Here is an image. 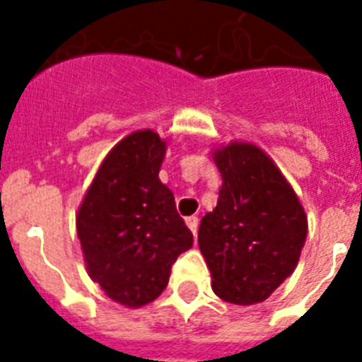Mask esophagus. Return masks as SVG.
Returning a JSON list of instances; mask_svg holds the SVG:
<instances>
[{
  "label": "esophagus",
  "instance_id": "34e87169",
  "mask_svg": "<svg viewBox=\"0 0 362 362\" xmlns=\"http://www.w3.org/2000/svg\"><path fill=\"white\" fill-rule=\"evenodd\" d=\"M186 226L189 227V231H192L193 235H197L199 220H197V218H195V216H189V218H186Z\"/></svg>",
  "mask_w": 362,
  "mask_h": 362
}]
</instances>
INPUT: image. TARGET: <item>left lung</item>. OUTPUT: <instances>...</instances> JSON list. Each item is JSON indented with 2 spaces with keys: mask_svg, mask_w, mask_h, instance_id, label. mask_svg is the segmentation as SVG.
Segmentation results:
<instances>
[{
  "mask_svg": "<svg viewBox=\"0 0 362 362\" xmlns=\"http://www.w3.org/2000/svg\"><path fill=\"white\" fill-rule=\"evenodd\" d=\"M221 173L216 209L199 226L212 289L233 304L263 303L291 276L308 220L286 176L250 142L214 150Z\"/></svg>",
  "mask_w": 362,
  "mask_h": 362,
  "instance_id": "1",
  "label": "left lung"
}]
</instances>
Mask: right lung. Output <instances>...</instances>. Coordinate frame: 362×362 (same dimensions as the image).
Masks as SVG:
<instances>
[{
    "instance_id": "obj_1",
    "label": "right lung",
    "mask_w": 362,
    "mask_h": 362,
    "mask_svg": "<svg viewBox=\"0 0 362 362\" xmlns=\"http://www.w3.org/2000/svg\"><path fill=\"white\" fill-rule=\"evenodd\" d=\"M167 144L152 129L116 144L76 214L88 274L127 308L152 303L169 284L170 267L193 246V235L159 180Z\"/></svg>"
}]
</instances>
